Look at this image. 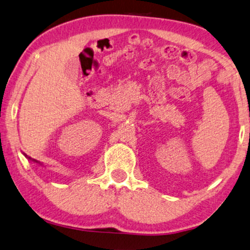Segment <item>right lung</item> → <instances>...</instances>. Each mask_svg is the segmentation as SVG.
Wrapping results in <instances>:
<instances>
[{
    "label": "right lung",
    "instance_id": "obj_1",
    "mask_svg": "<svg viewBox=\"0 0 250 250\" xmlns=\"http://www.w3.org/2000/svg\"><path fill=\"white\" fill-rule=\"evenodd\" d=\"M29 159H30V160H31V158H29ZM34 161H36V160H34ZM36 162H37V161H36Z\"/></svg>",
    "mask_w": 250,
    "mask_h": 250
}]
</instances>
